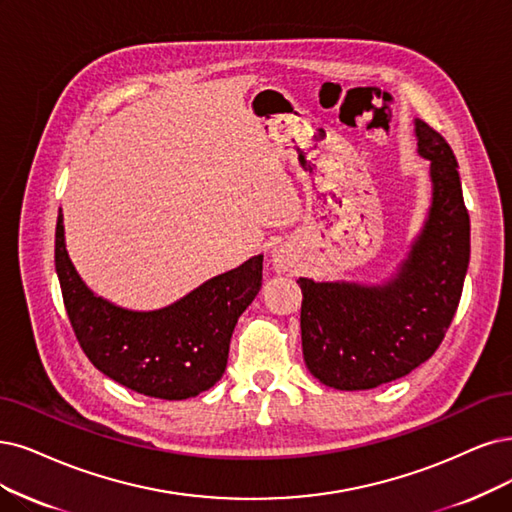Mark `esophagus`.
I'll list each match as a JSON object with an SVG mask.
<instances>
[{"mask_svg":"<svg viewBox=\"0 0 512 512\" xmlns=\"http://www.w3.org/2000/svg\"><path fill=\"white\" fill-rule=\"evenodd\" d=\"M272 263L276 272H287L293 268L295 255L287 249V246H278V249L272 251Z\"/></svg>","mask_w":512,"mask_h":512,"instance_id":"34e87169","label":"esophagus"}]
</instances>
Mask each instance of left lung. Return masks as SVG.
<instances>
[{
    "label": "left lung",
    "mask_w": 512,
    "mask_h": 512,
    "mask_svg": "<svg viewBox=\"0 0 512 512\" xmlns=\"http://www.w3.org/2000/svg\"><path fill=\"white\" fill-rule=\"evenodd\" d=\"M430 162L432 204L407 259L384 285L299 278L301 348L310 373L337 390L399 380L437 352L458 310L470 261V219L447 141L415 120Z\"/></svg>",
    "instance_id": "left-lung-1"
}]
</instances>
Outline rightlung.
I'll use <instances>...</instances> for the list:
<instances>
[{"mask_svg":"<svg viewBox=\"0 0 512 512\" xmlns=\"http://www.w3.org/2000/svg\"><path fill=\"white\" fill-rule=\"evenodd\" d=\"M54 266L69 323L90 363L139 394L183 401L221 380L234 327L261 289L263 255L206 280L175 304L135 312L84 285L67 255L59 213Z\"/></svg>","mask_w":512,"mask_h":512,"instance_id":"add662e5","label":"right lung"}]
</instances>
